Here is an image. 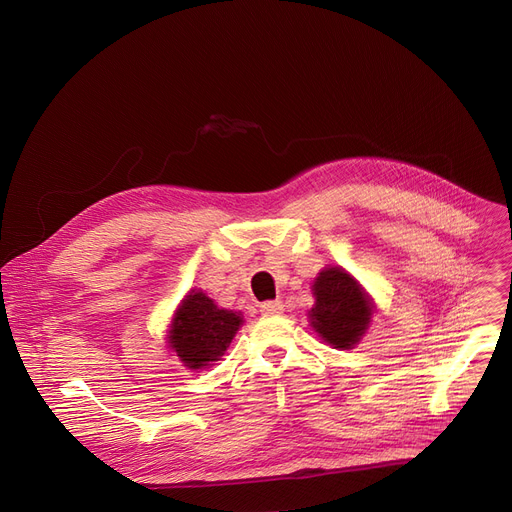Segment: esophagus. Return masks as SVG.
Here are the masks:
<instances>
[{
    "instance_id": "34e87169",
    "label": "esophagus",
    "mask_w": 512,
    "mask_h": 512,
    "mask_svg": "<svg viewBox=\"0 0 512 512\" xmlns=\"http://www.w3.org/2000/svg\"><path fill=\"white\" fill-rule=\"evenodd\" d=\"M284 311V305L280 301H265L261 303V313L263 315H280Z\"/></svg>"
}]
</instances>
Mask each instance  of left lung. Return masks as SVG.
Wrapping results in <instances>:
<instances>
[{
	"mask_svg": "<svg viewBox=\"0 0 512 512\" xmlns=\"http://www.w3.org/2000/svg\"><path fill=\"white\" fill-rule=\"evenodd\" d=\"M311 290L315 305L309 311V324L317 336L338 351L355 348L373 317L369 292L338 265L324 267L313 280Z\"/></svg>",
	"mask_w": 512,
	"mask_h": 512,
	"instance_id": "obj_1",
	"label": "left lung"
}]
</instances>
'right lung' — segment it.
<instances>
[{
    "label": "right lung",
    "mask_w": 512,
    "mask_h": 512,
    "mask_svg": "<svg viewBox=\"0 0 512 512\" xmlns=\"http://www.w3.org/2000/svg\"><path fill=\"white\" fill-rule=\"evenodd\" d=\"M242 313L222 309L203 290H191L180 301L168 326V348L184 367L199 371L220 361L238 328Z\"/></svg>",
    "instance_id": "1"
}]
</instances>
